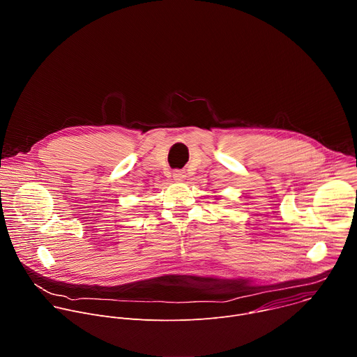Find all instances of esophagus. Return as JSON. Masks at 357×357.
I'll return each instance as SVG.
<instances>
[{
    "mask_svg": "<svg viewBox=\"0 0 357 357\" xmlns=\"http://www.w3.org/2000/svg\"><path fill=\"white\" fill-rule=\"evenodd\" d=\"M185 178H186V175H185L183 171H175V172H174V179H175V181L182 182Z\"/></svg>",
    "mask_w": 357,
    "mask_h": 357,
    "instance_id": "34e87169",
    "label": "esophagus"
}]
</instances>
